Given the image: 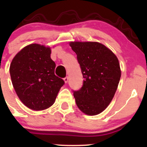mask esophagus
<instances>
[{
	"label": "esophagus",
	"instance_id": "esophagus-1",
	"mask_svg": "<svg viewBox=\"0 0 147 147\" xmlns=\"http://www.w3.org/2000/svg\"><path fill=\"white\" fill-rule=\"evenodd\" d=\"M63 80H64V82H65V83L66 84L67 82H68V77H65V78H63Z\"/></svg>",
	"mask_w": 147,
	"mask_h": 147
}]
</instances>
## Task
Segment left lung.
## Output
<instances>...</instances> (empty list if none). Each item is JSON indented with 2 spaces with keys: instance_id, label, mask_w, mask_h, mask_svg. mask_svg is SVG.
Segmentation results:
<instances>
[{
  "instance_id": "8db88e82",
  "label": "left lung",
  "mask_w": 147,
  "mask_h": 147,
  "mask_svg": "<svg viewBox=\"0 0 147 147\" xmlns=\"http://www.w3.org/2000/svg\"><path fill=\"white\" fill-rule=\"evenodd\" d=\"M83 75V85L73 91L76 104L82 112L95 115L109 105L121 77L117 57L97 42H71Z\"/></svg>"
}]
</instances>
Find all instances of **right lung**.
Returning <instances> with one entry per match:
<instances>
[{
	"mask_svg": "<svg viewBox=\"0 0 147 147\" xmlns=\"http://www.w3.org/2000/svg\"><path fill=\"white\" fill-rule=\"evenodd\" d=\"M50 54V48L31 44L22 49L10 65L14 90L21 102L32 110H44L52 106L65 84L55 75L56 65Z\"/></svg>",
	"mask_w": 147,
	"mask_h": 147,
	"instance_id": "1",
	"label": "right lung"
}]
</instances>
